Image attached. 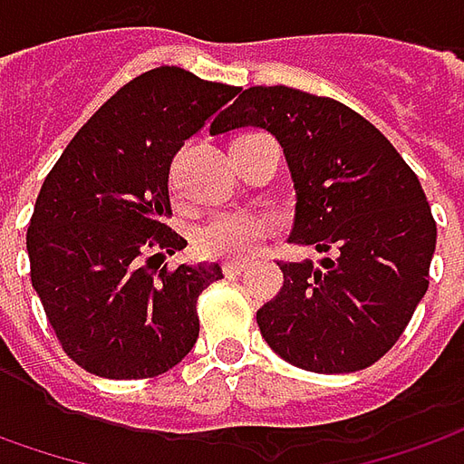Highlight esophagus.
Returning <instances> with one entry per match:
<instances>
[{
    "label": "esophagus",
    "mask_w": 464,
    "mask_h": 464,
    "mask_svg": "<svg viewBox=\"0 0 464 464\" xmlns=\"http://www.w3.org/2000/svg\"><path fill=\"white\" fill-rule=\"evenodd\" d=\"M248 269V261H226L223 264V272L228 274V276H236V274H241Z\"/></svg>",
    "instance_id": "34e87169"
}]
</instances>
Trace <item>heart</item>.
Here are the masks:
<instances>
[{
	"mask_svg": "<svg viewBox=\"0 0 464 464\" xmlns=\"http://www.w3.org/2000/svg\"><path fill=\"white\" fill-rule=\"evenodd\" d=\"M272 231V220L251 210H220L195 231V248L208 258L248 256Z\"/></svg>",
	"mask_w": 464,
	"mask_h": 464,
	"instance_id": "b5f03b06",
	"label": "heart"
}]
</instances>
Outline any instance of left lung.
<instances>
[{
    "mask_svg": "<svg viewBox=\"0 0 464 464\" xmlns=\"http://www.w3.org/2000/svg\"><path fill=\"white\" fill-rule=\"evenodd\" d=\"M272 131L297 206L289 244L327 254L276 261L282 289L256 312L286 363L312 373L373 365L401 338L430 286L437 223L414 169L376 126L345 103L297 88L254 86L210 124Z\"/></svg>",
    "mask_w": 464,
    "mask_h": 464,
    "instance_id": "obj_1",
    "label": "left lung"
}]
</instances>
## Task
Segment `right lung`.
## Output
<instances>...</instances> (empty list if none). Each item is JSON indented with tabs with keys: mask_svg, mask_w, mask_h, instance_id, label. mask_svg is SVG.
<instances>
[{
	"mask_svg": "<svg viewBox=\"0 0 464 464\" xmlns=\"http://www.w3.org/2000/svg\"><path fill=\"white\" fill-rule=\"evenodd\" d=\"M238 93L162 65L121 86L81 126L40 188L27 228L30 279L63 351L88 373L140 381L192 351L198 297L218 264L153 266L188 241L165 220L169 165Z\"/></svg>",
	"mask_w": 464,
	"mask_h": 464,
	"instance_id": "add662e5",
	"label": "right lung"
}]
</instances>
